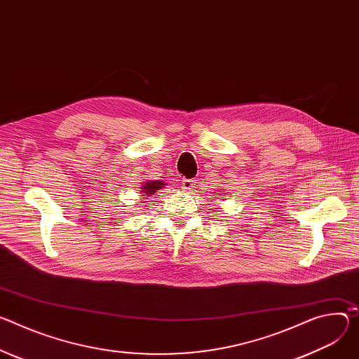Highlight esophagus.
<instances>
[{"instance_id":"esophagus-1","label":"esophagus","mask_w":359,"mask_h":359,"mask_svg":"<svg viewBox=\"0 0 359 359\" xmlns=\"http://www.w3.org/2000/svg\"><path fill=\"white\" fill-rule=\"evenodd\" d=\"M194 186H196V182L191 180V179H184V180H182V189H183V190H191Z\"/></svg>"}]
</instances>
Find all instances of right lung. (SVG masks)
Segmentation results:
<instances>
[{
	"instance_id": "1",
	"label": "right lung",
	"mask_w": 359,
	"mask_h": 359,
	"mask_svg": "<svg viewBox=\"0 0 359 359\" xmlns=\"http://www.w3.org/2000/svg\"><path fill=\"white\" fill-rule=\"evenodd\" d=\"M163 184H165V183H161V182H147L142 189H143V191H146L147 196H151V194L156 193V190L163 187Z\"/></svg>"
}]
</instances>
